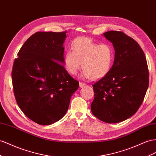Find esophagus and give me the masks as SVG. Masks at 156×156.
<instances>
[{"label":"esophagus","mask_w":156,"mask_h":156,"mask_svg":"<svg viewBox=\"0 0 156 156\" xmlns=\"http://www.w3.org/2000/svg\"><path fill=\"white\" fill-rule=\"evenodd\" d=\"M86 85V84L85 83H82V82H79V87H81V88H82V87H84Z\"/></svg>","instance_id":"obj_1"}]
</instances>
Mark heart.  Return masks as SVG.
<instances>
[{
	"label": "heart",
	"instance_id": "obj_1",
	"mask_svg": "<svg viewBox=\"0 0 156 156\" xmlns=\"http://www.w3.org/2000/svg\"><path fill=\"white\" fill-rule=\"evenodd\" d=\"M71 50L64 56V66L71 75H76L81 66L82 77L96 80L110 71L115 60V50L109 43L99 44L90 38L81 37L71 43Z\"/></svg>",
	"mask_w": 156,
	"mask_h": 156
}]
</instances>
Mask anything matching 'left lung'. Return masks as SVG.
<instances>
[{
	"label": "left lung",
	"instance_id": "left-lung-1",
	"mask_svg": "<svg viewBox=\"0 0 156 156\" xmlns=\"http://www.w3.org/2000/svg\"><path fill=\"white\" fill-rule=\"evenodd\" d=\"M104 36L112 43L115 60L110 71L95 83L92 113L108 123H119L135 113L149 85L145 54L136 41L123 32L109 31Z\"/></svg>",
	"mask_w": 156,
	"mask_h": 156
}]
</instances>
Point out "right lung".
<instances>
[{
    "instance_id": "1",
    "label": "right lung",
    "mask_w": 156,
    "mask_h": 156,
    "mask_svg": "<svg viewBox=\"0 0 156 156\" xmlns=\"http://www.w3.org/2000/svg\"><path fill=\"white\" fill-rule=\"evenodd\" d=\"M66 33H35L14 62L12 80L17 104L28 118L39 125L61 119L79 87V82L62 65Z\"/></svg>"
}]
</instances>
